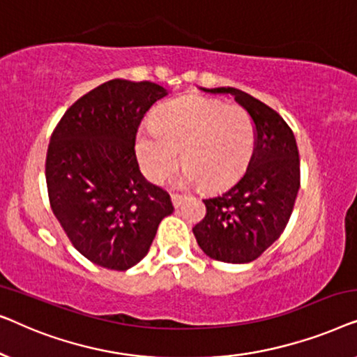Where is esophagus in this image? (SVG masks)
<instances>
[{"instance_id": "esophagus-1", "label": "esophagus", "mask_w": 357, "mask_h": 357, "mask_svg": "<svg viewBox=\"0 0 357 357\" xmlns=\"http://www.w3.org/2000/svg\"><path fill=\"white\" fill-rule=\"evenodd\" d=\"M170 198H172L174 206L178 208L180 204H182L183 199H185V195H182V193H172V195H170Z\"/></svg>"}]
</instances>
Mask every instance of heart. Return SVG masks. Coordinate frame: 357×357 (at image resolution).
Segmentation results:
<instances>
[{"mask_svg": "<svg viewBox=\"0 0 357 357\" xmlns=\"http://www.w3.org/2000/svg\"><path fill=\"white\" fill-rule=\"evenodd\" d=\"M255 126L245 109L203 96H183L159 105L154 126L136 135V158L146 177L160 182L180 160L190 180L204 188L232 183L250 160Z\"/></svg>", "mask_w": 357, "mask_h": 357, "instance_id": "obj_1", "label": "heart"}]
</instances>
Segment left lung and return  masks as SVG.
I'll return each instance as SVG.
<instances>
[{"instance_id":"obj_1","label":"left lung","mask_w":357,"mask_h":357,"mask_svg":"<svg viewBox=\"0 0 357 357\" xmlns=\"http://www.w3.org/2000/svg\"><path fill=\"white\" fill-rule=\"evenodd\" d=\"M203 91L234 96L255 126V148L236 183L203 199L206 216L193 234L213 260L248 263L280 238L289 221L301 187L299 149L291 126L265 102L236 87Z\"/></svg>"}]
</instances>
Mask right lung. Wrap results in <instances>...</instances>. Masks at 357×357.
<instances>
[{"instance_id": "obj_1", "label": "right lung", "mask_w": 357, "mask_h": 357, "mask_svg": "<svg viewBox=\"0 0 357 357\" xmlns=\"http://www.w3.org/2000/svg\"><path fill=\"white\" fill-rule=\"evenodd\" d=\"M164 96L151 81H107L77 99L52 133V211L76 250L107 270L143 260L174 211L169 193L143 177L135 153L141 120Z\"/></svg>"}]
</instances>
